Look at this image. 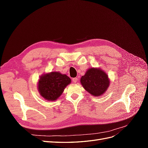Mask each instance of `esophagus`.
I'll use <instances>...</instances> for the list:
<instances>
[{
	"instance_id": "obj_1",
	"label": "esophagus",
	"mask_w": 148,
	"mask_h": 148,
	"mask_svg": "<svg viewBox=\"0 0 148 148\" xmlns=\"http://www.w3.org/2000/svg\"><path fill=\"white\" fill-rule=\"evenodd\" d=\"M72 80H73V83H77V82H78V79L77 78H73V79H72Z\"/></svg>"
}]
</instances>
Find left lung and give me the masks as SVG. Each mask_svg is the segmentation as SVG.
I'll use <instances>...</instances> for the list:
<instances>
[{"label":"left lung","instance_id":"8db88e82","mask_svg":"<svg viewBox=\"0 0 148 148\" xmlns=\"http://www.w3.org/2000/svg\"><path fill=\"white\" fill-rule=\"evenodd\" d=\"M84 89L94 96H101L108 89L110 79L105 71L100 68H89L80 79Z\"/></svg>","mask_w":148,"mask_h":148}]
</instances>
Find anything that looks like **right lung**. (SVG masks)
<instances>
[{
  "mask_svg": "<svg viewBox=\"0 0 148 148\" xmlns=\"http://www.w3.org/2000/svg\"><path fill=\"white\" fill-rule=\"evenodd\" d=\"M71 82V79L65 74L52 71L40 77L38 82V90L44 99L55 101L62 95Z\"/></svg>",
  "mask_w": 148,
  "mask_h": 148,
  "instance_id": "1",
  "label": "right lung"
}]
</instances>
